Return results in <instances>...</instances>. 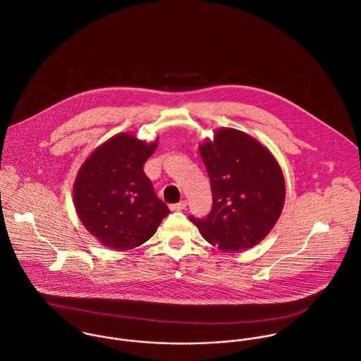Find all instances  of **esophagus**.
<instances>
[{
    "label": "esophagus",
    "instance_id": "obj_1",
    "mask_svg": "<svg viewBox=\"0 0 361 361\" xmlns=\"http://www.w3.org/2000/svg\"><path fill=\"white\" fill-rule=\"evenodd\" d=\"M188 206V203H186V200H182V202H179V203H175V204H171L169 208L172 209V211H182V209H185Z\"/></svg>",
    "mask_w": 361,
    "mask_h": 361
}]
</instances>
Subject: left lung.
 Masks as SVG:
<instances>
[{
  "label": "left lung",
  "mask_w": 361,
  "mask_h": 361,
  "mask_svg": "<svg viewBox=\"0 0 361 361\" xmlns=\"http://www.w3.org/2000/svg\"><path fill=\"white\" fill-rule=\"evenodd\" d=\"M209 176L212 208L190 215L203 238L224 252L250 249L278 221L285 203V179L274 155L236 129L215 132L200 146Z\"/></svg>",
  "instance_id": "obj_1"
}]
</instances>
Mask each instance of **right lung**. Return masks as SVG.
<instances>
[{"label":"right lung","instance_id":"obj_1","mask_svg":"<svg viewBox=\"0 0 361 361\" xmlns=\"http://www.w3.org/2000/svg\"><path fill=\"white\" fill-rule=\"evenodd\" d=\"M121 133L82 165L73 188L78 215L104 246L130 250L147 242L169 208L155 195L143 165L157 149Z\"/></svg>","mask_w":361,"mask_h":361}]
</instances>
